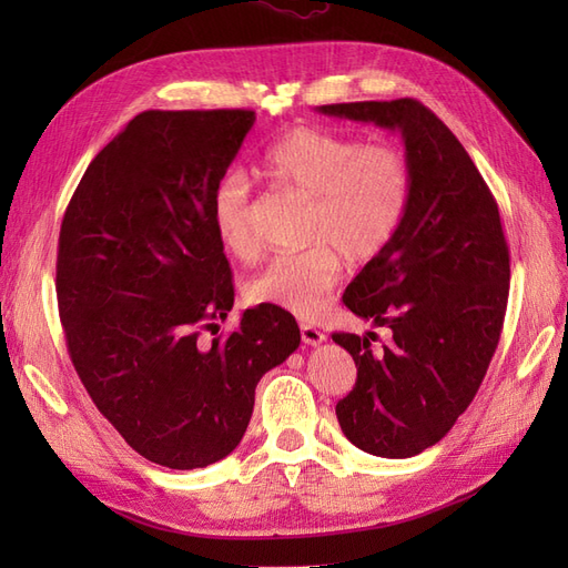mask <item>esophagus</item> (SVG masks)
Segmentation results:
<instances>
[{"label":"esophagus","mask_w":568,"mask_h":568,"mask_svg":"<svg viewBox=\"0 0 568 568\" xmlns=\"http://www.w3.org/2000/svg\"><path fill=\"white\" fill-rule=\"evenodd\" d=\"M301 338H303V343H307V346H320L326 336L311 324H301Z\"/></svg>","instance_id":"obj_1"}]
</instances>
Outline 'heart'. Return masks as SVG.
<instances>
[{
    "label": "heart",
    "instance_id": "heart-1",
    "mask_svg": "<svg viewBox=\"0 0 568 568\" xmlns=\"http://www.w3.org/2000/svg\"><path fill=\"white\" fill-rule=\"evenodd\" d=\"M263 170L315 201L307 242L284 253L246 286L253 305L317 317L336 286L343 257L353 265L372 263L398 236L412 196V168L395 144H365L322 128H294L274 142ZM213 225L222 246L236 257L257 253L251 189L242 175L220 182L213 196Z\"/></svg>",
    "mask_w": 568,
    "mask_h": 568
}]
</instances>
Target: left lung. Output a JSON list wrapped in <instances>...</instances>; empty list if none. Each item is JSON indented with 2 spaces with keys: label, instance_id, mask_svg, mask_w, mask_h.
I'll use <instances>...</instances> for the list:
<instances>
[{
  "label": "left lung",
  "instance_id": "left-lung-1",
  "mask_svg": "<svg viewBox=\"0 0 568 568\" xmlns=\"http://www.w3.org/2000/svg\"><path fill=\"white\" fill-rule=\"evenodd\" d=\"M324 115L398 130L412 196L393 244L348 284L343 303L390 329L332 334L357 367L338 400L341 432L376 457L405 459L450 432L484 382L509 296V248L500 211L469 153L417 99L317 106Z\"/></svg>",
  "mask_w": 568,
  "mask_h": 568
}]
</instances>
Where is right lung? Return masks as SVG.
<instances>
[{"label": "right lung", "mask_w": 568, "mask_h": 568, "mask_svg": "<svg viewBox=\"0 0 568 568\" xmlns=\"http://www.w3.org/2000/svg\"><path fill=\"white\" fill-rule=\"evenodd\" d=\"M253 123L244 109L134 115L84 170L61 222L68 355L101 415L161 467L227 457L257 382L301 343L296 320L272 305L201 343L234 305L213 196Z\"/></svg>", "instance_id": "add662e5"}]
</instances>
